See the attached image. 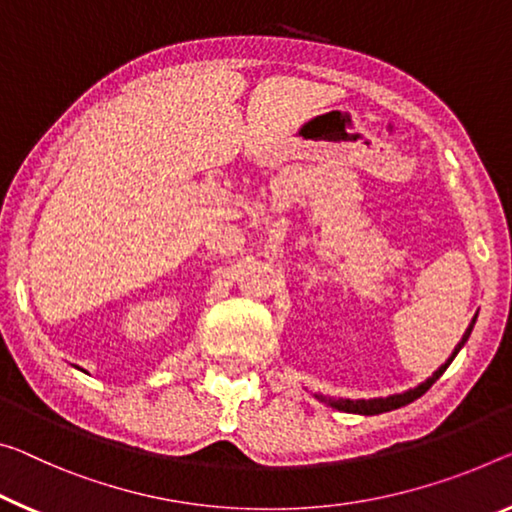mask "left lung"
<instances>
[{
  "label": "left lung",
  "instance_id": "1",
  "mask_svg": "<svg viewBox=\"0 0 512 512\" xmlns=\"http://www.w3.org/2000/svg\"><path fill=\"white\" fill-rule=\"evenodd\" d=\"M476 318H478V313L474 318H471V322H469V327L465 329V334H462V338H460V343L455 345V350L451 352V357H448L442 366L437 368L435 373H432L426 382H421V384H416L414 389H407V391H403V393H393V396H387V398H368V400H364V398H359V400H350V398H327V396H320V393H316V398L320 400V403H325L327 407H334V410H338V412H348V414H361V416H373V414H384V412H391V410H398V407H405V405H410V403H414L416 398H421L423 393H426L432 384H435L439 377H442V373L446 371L448 366H451V361L455 359V355H458V352L465 348V343L469 341V336H471V329H474V325H476Z\"/></svg>",
  "mask_w": 512,
  "mask_h": 512
}]
</instances>
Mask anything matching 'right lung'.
I'll return each mask as SVG.
<instances>
[{
	"label": "right lung",
	"mask_w": 512,
	"mask_h": 512,
	"mask_svg": "<svg viewBox=\"0 0 512 512\" xmlns=\"http://www.w3.org/2000/svg\"><path fill=\"white\" fill-rule=\"evenodd\" d=\"M75 368H80V366H75ZM80 371H82V373H86V371H84V368H80Z\"/></svg>",
	"instance_id": "1"
}]
</instances>
